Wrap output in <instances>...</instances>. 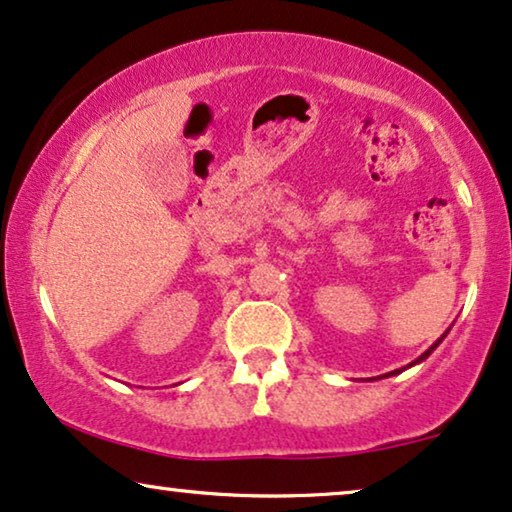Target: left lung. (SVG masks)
<instances>
[{
  "label": "left lung",
  "instance_id": "obj_1",
  "mask_svg": "<svg viewBox=\"0 0 512 512\" xmlns=\"http://www.w3.org/2000/svg\"><path fill=\"white\" fill-rule=\"evenodd\" d=\"M444 336H447V331H444V334H442V338H444ZM442 338H437V341H435V343H433V345H430V348H428V350H426V353H423V355H421V357H418V360H414V362H411V364H418V362H423V360H426V357H428V355H430V353H433V350H435V348H437V345H440V343H442ZM411 364H409V367H411ZM390 374H400V369H395V371H390ZM390 374H386V376H390Z\"/></svg>",
  "mask_w": 512,
  "mask_h": 512
}]
</instances>
